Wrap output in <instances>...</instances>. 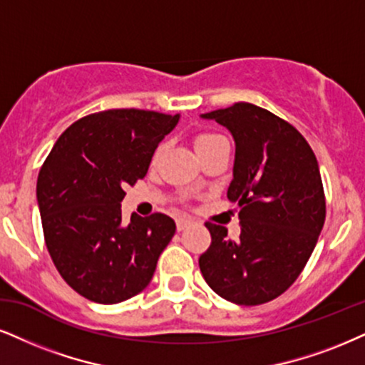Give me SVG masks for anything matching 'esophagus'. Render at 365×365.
Instances as JSON below:
<instances>
[{"label": "esophagus", "mask_w": 365, "mask_h": 365, "mask_svg": "<svg viewBox=\"0 0 365 365\" xmlns=\"http://www.w3.org/2000/svg\"><path fill=\"white\" fill-rule=\"evenodd\" d=\"M191 223H192L191 220H187V218H179L178 223H175V225H178V230L182 232V230H186L187 227H191Z\"/></svg>", "instance_id": "esophagus-1"}]
</instances>
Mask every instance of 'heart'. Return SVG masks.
<instances>
[{
    "label": "heart",
    "mask_w": 365,
    "mask_h": 365,
    "mask_svg": "<svg viewBox=\"0 0 365 365\" xmlns=\"http://www.w3.org/2000/svg\"><path fill=\"white\" fill-rule=\"evenodd\" d=\"M225 140L223 137H220V135H215V133H200L195 137V150L196 154H200V152L206 150V148H210L211 145H215V143Z\"/></svg>",
    "instance_id": "1"
}]
</instances>
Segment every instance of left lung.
I'll return each instance as SVG.
<instances>
[{
	"mask_svg": "<svg viewBox=\"0 0 365 365\" xmlns=\"http://www.w3.org/2000/svg\"><path fill=\"white\" fill-rule=\"evenodd\" d=\"M201 118L215 120L235 140L227 196L240 220L237 240H228L222 225L206 223L211 245L200 257L201 274L223 299L267 303L298 279L325 223L318 160L292 125L250 103Z\"/></svg>",
	"mask_w": 365,
	"mask_h": 365,
	"instance_id": "obj_1",
	"label": "left lung"
}]
</instances>
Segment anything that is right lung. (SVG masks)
I'll use <instances>...</instances> for the list:
<instances>
[{
	"mask_svg": "<svg viewBox=\"0 0 365 365\" xmlns=\"http://www.w3.org/2000/svg\"><path fill=\"white\" fill-rule=\"evenodd\" d=\"M181 116L106 110L71 125L37 179L43 237L58 274L89 301L115 304L148 286L175 233L154 213L121 220L125 187L145 178L155 148Z\"/></svg>",
	"mask_w": 365,
	"mask_h": 365,
	"instance_id": "obj_1",
	"label": "right lung"
}]
</instances>
